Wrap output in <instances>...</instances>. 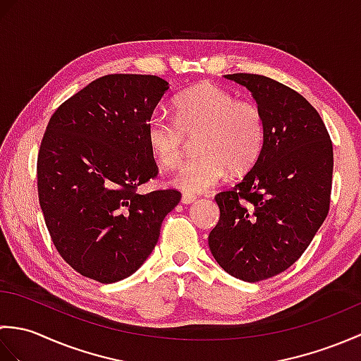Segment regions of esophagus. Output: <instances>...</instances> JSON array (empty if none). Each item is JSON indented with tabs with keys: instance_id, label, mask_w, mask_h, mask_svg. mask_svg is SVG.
Listing matches in <instances>:
<instances>
[{
	"instance_id": "esophagus-1",
	"label": "esophagus",
	"mask_w": 361,
	"mask_h": 361,
	"mask_svg": "<svg viewBox=\"0 0 361 361\" xmlns=\"http://www.w3.org/2000/svg\"><path fill=\"white\" fill-rule=\"evenodd\" d=\"M195 202V197L194 195H190V194H183L181 195V203L183 204H190V203H194Z\"/></svg>"
}]
</instances>
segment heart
Masks as SVG:
<instances>
[{
	"label": "heart",
	"mask_w": 361,
	"mask_h": 361,
	"mask_svg": "<svg viewBox=\"0 0 361 361\" xmlns=\"http://www.w3.org/2000/svg\"><path fill=\"white\" fill-rule=\"evenodd\" d=\"M175 118L153 113L145 126V140L161 166L181 163L186 140L198 135L195 152L173 176V185L190 194L217 186L226 171L245 173L257 163L265 145V118L259 105L211 82H202L173 102Z\"/></svg>",
	"instance_id": "b5f03b06"
}]
</instances>
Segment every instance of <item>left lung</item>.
<instances>
[{"label": "left lung", "instance_id": "obj_1", "mask_svg": "<svg viewBox=\"0 0 361 361\" xmlns=\"http://www.w3.org/2000/svg\"><path fill=\"white\" fill-rule=\"evenodd\" d=\"M251 91L265 118L257 163L216 195L220 219L209 250L234 278L264 281L307 250L331 204L334 149L319 113L295 90L259 74H228Z\"/></svg>", "mask_w": 361, "mask_h": 361}]
</instances>
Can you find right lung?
<instances>
[{"mask_svg": "<svg viewBox=\"0 0 361 361\" xmlns=\"http://www.w3.org/2000/svg\"><path fill=\"white\" fill-rule=\"evenodd\" d=\"M169 90L158 75L109 74L52 114L37 158L38 202L68 265L102 283L128 278L150 256L175 189L137 194L158 175L145 126Z\"/></svg>", "mask_w": 361, "mask_h": 361, "instance_id": "1", "label": "right lung"}]
</instances>
